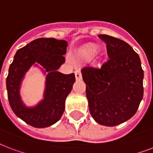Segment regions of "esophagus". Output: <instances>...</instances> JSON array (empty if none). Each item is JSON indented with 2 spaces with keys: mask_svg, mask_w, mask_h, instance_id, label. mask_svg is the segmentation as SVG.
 Listing matches in <instances>:
<instances>
[{
  "mask_svg": "<svg viewBox=\"0 0 153 153\" xmlns=\"http://www.w3.org/2000/svg\"><path fill=\"white\" fill-rule=\"evenodd\" d=\"M74 74H75V78H76L77 80H80L82 79V74L81 71H79V70H77L74 71Z\"/></svg>",
  "mask_w": 153,
  "mask_h": 153,
  "instance_id": "1",
  "label": "esophagus"
}]
</instances>
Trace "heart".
<instances>
[{"instance_id":"obj_1","label":"heart","mask_w":153,"mask_h":153,"mask_svg":"<svg viewBox=\"0 0 153 153\" xmlns=\"http://www.w3.org/2000/svg\"><path fill=\"white\" fill-rule=\"evenodd\" d=\"M97 47H95V45H87V46H86V48H85V51H86L87 53L89 56H92L94 55V54H95V53H97ZM66 58H67V60H68L70 62H71V63H73L74 62V58H73V56H72L71 53H68V54H67Z\"/></svg>"}]
</instances>
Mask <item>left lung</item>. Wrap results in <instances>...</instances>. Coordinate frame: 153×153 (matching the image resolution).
Masks as SVG:
<instances>
[{
	"instance_id": "obj_1",
	"label": "left lung",
	"mask_w": 153,
	"mask_h": 153,
	"mask_svg": "<svg viewBox=\"0 0 153 153\" xmlns=\"http://www.w3.org/2000/svg\"><path fill=\"white\" fill-rule=\"evenodd\" d=\"M106 44L108 61L100 69H82L89 110L101 125L113 127L131 119L144 95L140 59L130 45L108 35L99 36Z\"/></svg>"
}]
</instances>
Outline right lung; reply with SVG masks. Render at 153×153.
Instances as JSON below:
<instances>
[{"instance_id": "obj_1", "label": "right lung", "mask_w": 153, "mask_h": 153, "mask_svg": "<svg viewBox=\"0 0 153 153\" xmlns=\"http://www.w3.org/2000/svg\"><path fill=\"white\" fill-rule=\"evenodd\" d=\"M67 42L55 38H38L19 49L9 66L6 79L8 99L17 117L34 128H47L58 122L64 112L65 101L75 82L74 73L58 71L65 62ZM38 66L46 75L43 99L38 105L27 107L19 90L31 66Z\"/></svg>"}]
</instances>
